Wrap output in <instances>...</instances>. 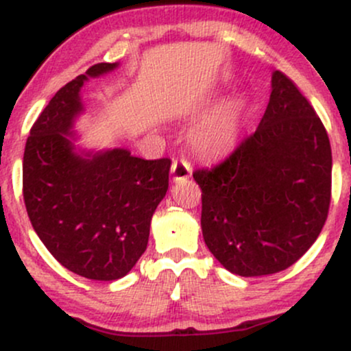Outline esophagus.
I'll list each match as a JSON object with an SVG mask.
<instances>
[{"instance_id": "34e87169", "label": "esophagus", "mask_w": 351, "mask_h": 351, "mask_svg": "<svg viewBox=\"0 0 351 351\" xmlns=\"http://www.w3.org/2000/svg\"><path fill=\"white\" fill-rule=\"evenodd\" d=\"M171 175H173V181L189 180L191 178V163L184 158L175 160L171 165Z\"/></svg>"}]
</instances>
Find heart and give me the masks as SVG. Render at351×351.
Segmentation results:
<instances>
[{
  "mask_svg": "<svg viewBox=\"0 0 351 351\" xmlns=\"http://www.w3.org/2000/svg\"><path fill=\"white\" fill-rule=\"evenodd\" d=\"M221 92H211L189 112L193 120L215 108L206 119L196 125L189 136L193 152L206 160H219L231 155L239 143L244 130V107L239 100L221 102Z\"/></svg>",
  "mask_w": 351,
  "mask_h": 351,
  "instance_id": "heart-1",
  "label": "heart"
}]
</instances>
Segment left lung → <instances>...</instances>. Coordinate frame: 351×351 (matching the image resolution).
I'll use <instances>...</instances> for the list:
<instances>
[{
    "label": "left lung",
    "instance_id": "left-lung-1",
    "mask_svg": "<svg viewBox=\"0 0 351 351\" xmlns=\"http://www.w3.org/2000/svg\"><path fill=\"white\" fill-rule=\"evenodd\" d=\"M204 243L241 277L284 271L324 228L332 148L324 123L291 79L272 72L259 127L224 163L195 171Z\"/></svg>",
    "mask_w": 351,
    "mask_h": 351
}]
</instances>
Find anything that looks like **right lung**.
I'll use <instances>...</instances> for the list:
<instances>
[{"label":"right lung","mask_w":351,"mask_h":351,"mask_svg":"<svg viewBox=\"0 0 351 351\" xmlns=\"http://www.w3.org/2000/svg\"><path fill=\"white\" fill-rule=\"evenodd\" d=\"M92 66L56 92L29 132L23 195L36 234L71 272L122 279L142 257L152 216L168 189L171 162L143 160L127 148H87L75 123L86 112L80 88L119 69Z\"/></svg>","instance_id":"1"}]
</instances>
